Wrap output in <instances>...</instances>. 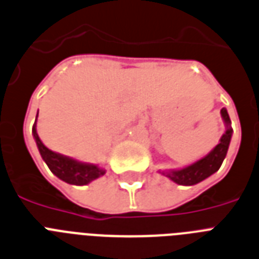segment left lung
<instances>
[{"mask_svg":"<svg viewBox=\"0 0 259 259\" xmlns=\"http://www.w3.org/2000/svg\"><path fill=\"white\" fill-rule=\"evenodd\" d=\"M221 117L224 119L226 130H225L224 136L221 137L220 144L210 151L209 154H206L205 157L195 161L191 165L177 170H165V171H162V176H165L178 185L191 186V185L198 184L201 181L210 177L215 171H218V169L224 162L225 157H226L233 134L232 121H230V117L228 114V110L225 108L221 109Z\"/></svg>","mask_w":259,"mask_h":259,"instance_id":"1","label":"left lung"}]
</instances>
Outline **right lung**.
<instances>
[{
  "mask_svg": "<svg viewBox=\"0 0 259 259\" xmlns=\"http://www.w3.org/2000/svg\"><path fill=\"white\" fill-rule=\"evenodd\" d=\"M37 117H38V113H37ZM37 117H35V122L33 125L31 133H33V137H34L35 144H37V148H38L42 159L45 161L50 171L56 177H58L60 180L66 182V184L82 186V185L90 184L92 181L102 177L106 173V170L100 167L98 165L79 162L77 159L62 155L60 153H56V151L46 148L45 145L42 144V141L39 140L38 134H37V127H35V125H37Z\"/></svg>",
  "mask_w": 259,
  "mask_h": 259,
  "instance_id": "add662e5",
  "label": "right lung"
}]
</instances>
